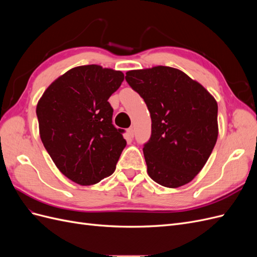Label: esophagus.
Listing matches in <instances>:
<instances>
[{
    "mask_svg": "<svg viewBox=\"0 0 257 257\" xmlns=\"http://www.w3.org/2000/svg\"><path fill=\"white\" fill-rule=\"evenodd\" d=\"M127 135L131 137V138H133L134 137V130H133V127H130V128H127Z\"/></svg>",
    "mask_w": 257,
    "mask_h": 257,
    "instance_id": "34e87169",
    "label": "esophagus"
}]
</instances>
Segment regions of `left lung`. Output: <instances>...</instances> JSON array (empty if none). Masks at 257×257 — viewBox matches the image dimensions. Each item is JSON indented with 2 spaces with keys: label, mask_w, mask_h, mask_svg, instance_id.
<instances>
[{
  "label": "left lung",
  "mask_w": 257,
  "mask_h": 257,
  "mask_svg": "<svg viewBox=\"0 0 257 257\" xmlns=\"http://www.w3.org/2000/svg\"><path fill=\"white\" fill-rule=\"evenodd\" d=\"M125 79L151 115V137L143 149L148 175L170 189L191 182L219 135L215 98L198 81L169 66L133 69Z\"/></svg>",
  "instance_id": "left-lung-1"
}]
</instances>
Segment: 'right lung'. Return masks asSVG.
<instances>
[{"label":"right lung","mask_w":257,"mask_h":257,"mask_svg":"<svg viewBox=\"0 0 257 257\" xmlns=\"http://www.w3.org/2000/svg\"><path fill=\"white\" fill-rule=\"evenodd\" d=\"M124 79L121 71L81 65L61 75L36 106L40 136L60 172L80 185L110 176L126 146L112 124L108 98Z\"/></svg>","instance_id":"add662e5"}]
</instances>
